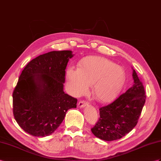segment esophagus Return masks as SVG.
Masks as SVG:
<instances>
[{
  "instance_id": "esophagus-1",
  "label": "esophagus",
  "mask_w": 161,
  "mask_h": 161,
  "mask_svg": "<svg viewBox=\"0 0 161 161\" xmlns=\"http://www.w3.org/2000/svg\"><path fill=\"white\" fill-rule=\"evenodd\" d=\"M86 105H87V102L84 100L80 101L79 103H78V107H79V108H83V107L86 106Z\"/></svg>"
}]
</instances>
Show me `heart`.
Returning <instances> with one entry per match:
<instances>
[{"instance_id": "b5f03b06", "label": "heart", "mask_w": 161, "mask_h": 161, "mask_svg": "<svg viewBox=\"0 0 161 161\" xmlns=\"http://www.w3.org/2000/svg\"><path fill=\"white\" fill-rule=\"evenodd\" d=\"M67 79L71 93L79 96L92 84V92L98 101H112L125 83L126 73L120 66L105 58L91 56L82 60L78 69L70 67Z\"/></svg>"}]
</instances>
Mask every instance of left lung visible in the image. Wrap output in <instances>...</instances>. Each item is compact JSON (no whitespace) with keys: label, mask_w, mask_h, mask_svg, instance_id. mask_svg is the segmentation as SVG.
I'll return each mask as SVG.
<instances>
[{"label":"left lung","mask_w":161,"mask_h":161,"mask_svg":"<svg viewBox=\"0 0 161 161\" xmlns=\"http://www.w3.org/2000/svg\"><path fill=\"white\" fill-rule=\"evenodd\" d=\"M133 77L134 83L126 92L100 108V118L91 129L97 137L108 142L121 139L137 125L146 96L143 83L134 69Z\"/></svg>","instance_id":"8db88e82"}]
</instances>
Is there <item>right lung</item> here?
<instances>
[{
    "label": "right lung",
    "mask_w": 161,
    "mask_h": 161,
    "mask_svg": "<svg viewBox=\"0 0 161 161\" xmlns=\"http://www.w3.org/2000/svg\"><path fill=\"white\" fill-rule=\"evenodd\" d=\"M73 56L69 50L49 52L32 59L22 70L13 92V113L28 134L51 135L67 110L76 108L77 98L63 91L65 69Z\"/></svg>",
    "instance_id": "obj_1"
}]
</instances>
